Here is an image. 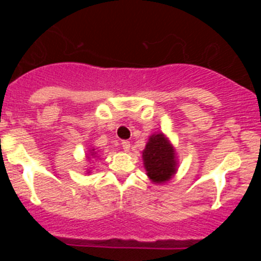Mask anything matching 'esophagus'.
Listing matches in <instances>:
<instances>
[{
	"mask_svg": "<svg viewBox=\"0 0 261 261\" xmlns=\"http://www.w3.org/2000/svg\"><path fill=\"white\" fill-rule=\"evenodd\" d=\"M121 146H122V149H123V151H126V152H128L130 151V141H122V143H121Z\"/></svg>",
	"mask_w": 261,
	"mask_h": 261,
	"instance_id": "34e87169",
	"label": "esophagus"
}]
</instances>
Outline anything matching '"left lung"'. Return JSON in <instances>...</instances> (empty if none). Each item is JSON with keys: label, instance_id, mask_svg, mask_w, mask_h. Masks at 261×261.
Listing matches in <instances>:
<instances>
[{"label": "left lung", "instance_id": "left-lung-1", "mask_svg": "<svg viewBox=\"0 0 261 261\" xmlns=\"http://www.w3.org/2000/svg\"><path fill=\"white\" fill-rule=\"evenodd\" d=\"M141 152L146 175L152 184H164L174 177L178 170L177 152L165 134L150 135Z\"/></svg>", "mask_w": 261, "mask_h": 261}]
</instances>
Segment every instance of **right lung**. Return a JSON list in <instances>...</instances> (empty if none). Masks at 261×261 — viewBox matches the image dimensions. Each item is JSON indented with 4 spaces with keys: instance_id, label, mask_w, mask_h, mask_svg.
Instances as JSON below:
<instances>
[{
    "instance_id": "right-lung-1",
    "label": "right lung",
    "mask_w": 261,
    "mask_h": 261,
    "mask_svg": "<svg viewBox=\"0 0 261 261\" xmlns=\"http://www.w3.org/2000/svg\"><path fill=\"white\" fill-rule=\"evenodd\" d=\"M97 150L96 149H89L88 150V154H87V160H91L92 158H94V159H98V158H97ZM91 169L92 168H89V169H87V172H86V174H89V173H91Z\"/></svg>"
}]
</instances>
